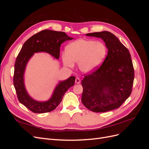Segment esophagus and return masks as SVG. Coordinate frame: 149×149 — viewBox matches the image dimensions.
I'll return each mask as SVG.
<instances>
[{"instance_id":"34e87169","label":"esophagus","mask_w":149,"mask_h":149,"mask_svg":"<svg viewBox=\"0 0 149 149\" xmlns=\"http://www.w3.org/2000/svg\"><path fill=\"white\" fill-rule=\"evenodd\" d=\"M81 82V80L79 78H76V79H75V83L76 84H79Z\"/></svg>"}]
</instances>
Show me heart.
Segmentation results:
<instances>
[{"label":"heart","instance_id":"b5f03b06","mask_svg":"<svg viewBox=\"0 0 149 149\" xmlns=\"http://www.w3.org/2000/svg\"><path fill=\"white\" fill-rule=\"evenodd\" d=\"M62 61L68 67L78 63L79 69L84 73H89L100 66L104 60L107 48L101 42L92 40L79 39L68 45Z\"/></svg>","mask_w":149,"mask_h":149}]
</instances>
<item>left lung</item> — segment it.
Here are the masks:
<instances>
[{"label": "left lung", "instance_id": "1", "mask_svg": "<svg viewBox=\"0 0 149 149\" xmlns=\"http://www.w3.org/2000/svg\"><path fill=\"white\" fill-rule=\"evenodd\" d=\"M101 38L108 49L102 64L84 75L81 101L94 112H105L119 108L132 93L134 70L128 49L107 31L86 34Z\"/></svg>", "mask_w": 149, "mask_h": 149}]
</instances>
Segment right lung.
I'll use <instances>...</instances> for the list:
<instances>
[{"label":"right lung","instance_id":"obj_1","mask_svg":"<svg viewBox=\"0 0 149 149\" xmlns=\"http://www.w3.org/2000/svg\"><path fill=\"white\" fill-rule=\"evenodd\" d=\"M72 39L63 31L44 30L29 38L22 47L15 63L13 85L20 102L34 113H45L55 109L60 104L67 90L74 86L75 77L71 76L60 81L48 101H37L30 97L25 88L24 75L26 64L33 54L38 52H47L58 59L61 43Z\"/></svg>","mask_w":149,"mask_h":149}]
</instances>
